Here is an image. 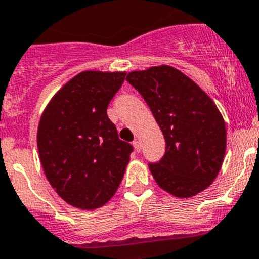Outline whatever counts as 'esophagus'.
<instances>
[{"mask_svg":"<svg viewBox=\"0 0 259 259\" xmlns=\"http://www.w3.org/2000/svg\"><path fill=\"white\" fill-rule=\"evenodd\" d=\"M132 145H134V147H135V151H137V152L141 151V144H140L139 140H135V141L132 142Z\"/></svg>","mask_w":259,"mask_h":259,"instance_id":"esophagus-1","label":"esophagus"}]
</instances>
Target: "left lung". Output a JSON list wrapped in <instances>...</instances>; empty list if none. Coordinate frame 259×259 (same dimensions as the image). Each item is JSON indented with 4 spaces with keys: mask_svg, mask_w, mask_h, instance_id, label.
<instances>
[{
    "mask_svg": "<svg viewBox=\"0 0 259 259\" xmlns=\"http://www.w3.org/2000/svg\"><path fill=\"white\" fill-rule=\"evenodd\" d=\"M125 80L142 95L164 135V156L149 164L155 182L179 198L205 191L226 150L225 122L212 99L171 66L132 71Z\"/></svg>",
    "mask_w": 259,
    "mask_h": 259,
    "instance_id": "obj_1",
    "label": "left lung"
}]
</instances>
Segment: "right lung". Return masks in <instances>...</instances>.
I'll return each mask as SVG.
<instances>
[{
	"label": "right lung",
	"instance_id": "1",
	"mask_svg": "<svg viewBox=\"0 0 259 259\" xmlns=\"http://www.w3.org/2000/svg\"><path fill=\"white\" fill-rule=\"evenodd\" d=\"M125 72L83 71L56 93L38 125L47 179L68 205L104 206L117 192L134 147L118 137L107 108Z\"/></svg>",
	"mask_w": 259,
	"mask_h": 259
}]
</instances>
